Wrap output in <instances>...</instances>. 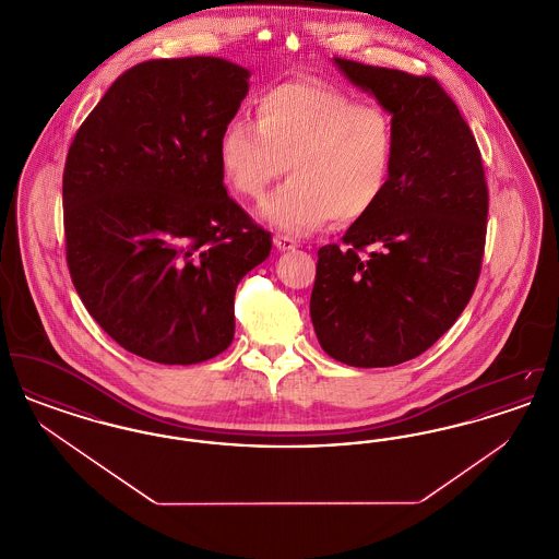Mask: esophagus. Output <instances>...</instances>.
Here are the masks:
<instances>
[{
	"label": "esophagus",
	"instance_id": "1",
	"mask_svg": "<svg viewBox=\"0 0 559 559\" xmlns=\"http://www.w3.org/2000/svg\"><path fill=\"white\" fill-rule=\"evenodd\" d=\"M274 247H276L278 251H293V249L297 247V242H295L293 239H289V237L276 235V237H274Z\"/></svg>",
	"mask_w": 559,
	"mask_h": 559
}]
</instances>
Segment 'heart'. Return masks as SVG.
I'll use <instances>...</instances> for the list:
<instances>
[{"mask_svg":"<svg viewBox=\"0 0 559 559\" xmlns=\"http://www.w3.org/2000/svg\"><path fill=\"white\" fill-rule=\"evenodd\" d=\"M224 178L242 197L262 199L270 226L308 235L329 219L352 224L381 201L394 160V126L383 108L356 105L319 81H285L255 100V123L233 119L217 140Z\"/></svg>","mask_w":559,"mask_h":559,"instance_id":"obj_1","label":"heart"}]
</instances>
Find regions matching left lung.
<instances>
[{
  "instance_id": "8db88e82",
  "label": "left lung",
  "mask_w": 559,
  "mask_h": 559,
  "mask_svg": "<svg viewBox=\"0 0 559 559\" xmlns=\"http://www.w3.org/2000/svg\"><path fill=\"white\" fill-rule=\"evenodd\" d=\"M392 115L394 160L377 207L319 249L310 319L331 358L377 369L433 346L478 283L488 188L478 144L431 78L333 58Z\"/></svg>"
}]
</instances>
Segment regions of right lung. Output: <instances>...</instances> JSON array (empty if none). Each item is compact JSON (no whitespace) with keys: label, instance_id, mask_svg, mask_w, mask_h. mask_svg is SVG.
<instances>
[{"label":"right lung","instance_id":"add662e5","mask_svg":"<svg viewBox=\"0 0 559 559\" xmlns=\"http://www.w3.org/2000/svg\"><path fill=\"white\" fill-rule=\"evenodd\" d=\"M251 71L217 56L119 75L75 135L62 176L67 262L83 306L119 344L197 365L235 337L240 278L270 233L228 197L217 140Z\"/></svg>","mask_w":559,"mask_h":559}]
</instances>
